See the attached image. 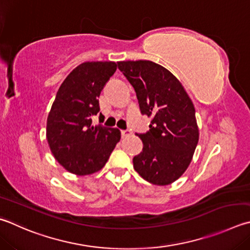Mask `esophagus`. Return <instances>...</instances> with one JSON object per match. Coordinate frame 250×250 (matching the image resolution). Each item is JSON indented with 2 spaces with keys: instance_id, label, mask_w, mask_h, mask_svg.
<instances>
[{
  "instance_id": "obj_1",
  "label": "esophagus",
  "mask_w": 250,
  "mask_h": 250,
  "mask_svg": "<svg viewBox=\"0 0 250 250\" xmlns=\"http://www.w3.org/2000/svg\"><path fill=\"white\" fill-rule=\"evenodd\" d=\"M121 135H122V138H128V137H130L131 135V132L129 130H122L121 131Z\"/></svg>"
}]
</instances>
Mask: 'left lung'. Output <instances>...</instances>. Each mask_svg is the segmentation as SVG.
I'll return each instance as SVG.
<instances>
[{"label":"left lung","instance_id":"left-lung-1","mask_svg":"<svg viewBox=\"0 0 250 250\" xmlns=\"http://www.w3.org/2000/svg\"><path fill=\"white\" fill-rule=\"evenodd\" d=\"M118 67L133 86L149 131L138 134L143 151L133 157L135 171L157 186L172 184L187 170L199 141L196 110L176 76L148 60L119 61Z\"/></svg>","mask_w":250,"mask_h":250}]
</instances>
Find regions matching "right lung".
Segmentation results:
<instances>
[{"label":"right lung","mask_w":250,"mask_h":250,"mask_svg":"<svg viewBox=\"0 0 250 250\" xmlns=\"http://www.w3.org/2000/svg\"><path fill=\"white\" fill-rule=\"evenodd\" d=\"M117 70L112 61L84 62L63 81L47 118V141L59 164L83 176L101 170L120 141L117 128L92 125L98 97Z\"/></svg>","instance_id":"obj_1"}]
</instances>
